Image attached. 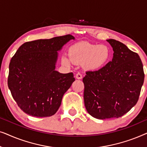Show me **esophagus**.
Here are the masks:
<instances>
[{
    "label": "esophagus",
    "instance_id": "1",
    "mask_svg": "<svg viewBox=\"0 0 147 147\" xmlns=\"http://www.w3.org/2000/svg\"><path fill=\"white\" fill-rule=\"evenodd\" d=\"M76 78H77L78 80H81L82 78V75L80 73H78V74H76Z\"/></svg>",
    "mask_w": 147,
    "mask_h": 147
}]
</instances>
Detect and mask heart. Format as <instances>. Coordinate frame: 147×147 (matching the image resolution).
Masks as SVG:
<instances>
[{"label": "heart", "instance_id": "obj_1", "mask_svg": "<svg viewBox=\"0 0 147 147\" xmlns=\"http://www.w3.org/2000/svg\"><path fill=\"white\" fill-rule=\"evenodd\" d=\"M69 55L61 57V63L65 66L82 63L86 69L96 71L106 65L110 57V49L106 45H94L85 42L74 44L69 48Z\"/></svg>", "mask_w": 147, "mask_h": 147}]
</instances>
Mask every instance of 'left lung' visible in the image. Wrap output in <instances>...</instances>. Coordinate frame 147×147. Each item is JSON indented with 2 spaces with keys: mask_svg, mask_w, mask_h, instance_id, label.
I'll return each instance as SVG.
<instances>
[{
  "mask_svg": "<svg viewBox=\"0 0 147 147\" xmlns=\"http://www.w3.org/2000/svg\"><path fill=\"white\" fill-rule=\"evenodd\" d=\"M106 41L114 51L112 61L83 78L86 108L100 120L121 117L135 106L144 78L137 53L115 39Z\"/></svg>",
  "mask_w": 147,
  "mask_h": 147,
  "instance_id": "left-lung-1",
  "label": "left lung"
}]
</instances>
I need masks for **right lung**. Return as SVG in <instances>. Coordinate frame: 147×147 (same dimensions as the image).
Here are the masks:
<instances>
[{
	"instance_id": "add662e5",
	"label": "right lung",
	"mask_w": 147,
	"mask_h": 147,
	"mask_svg": "<svg viewBox=\"0 0 147 147\" xmlns=\"http://www.w3.org/2000/svg\"><path fill=\"white\" fill-rule=\"evenodd\" d=\"M71 35L49 39L26 42L11 60L8 86L19 107L35 117L55 114L64 94L75 81L73 73L55 70L58 51L70 40Z\"/></svg>"
}]
</instances>
